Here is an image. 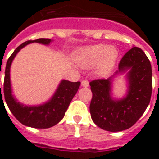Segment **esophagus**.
<instances>
[{
  "label": "esophagus",
  "instance_id": "esophagus-1",
  "mask_svg": "<svg viewBox=\"0 0 159 159\" xmlns=\"http://www.w3.org/2000/svg\"><path fill=\"white\" fill-rule=\"evenodd\" d=\"M89 81L88 80H83L82 81V86L83 87H89Z\"/></svg>",
  "mask_w": 159,
  "mask_h": 159
}]
</instances>
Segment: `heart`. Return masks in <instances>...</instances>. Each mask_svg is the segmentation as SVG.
Instances as JSON below:
<instances>
[{"label":"heart","instance_id":"heart-1","mask_svg":"<svg viewBox=\"0 0 159 159\" xmlns=\"http://www.w3.org/2000/svg\"><path fill=\"white\" fill-rule=\"evenodd\" d=\"M117 52L113 48L107 45H96L85 48L80 52L78 62L83 67L89 68L100 64V71L102 73L109 71L113 66Z\"/></svg>","mask_w":159,"mask_h":159}]
</instances>
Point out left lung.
I'll use <instances>...</instances> for the list:
<instances>
[{"label":"left lung","mask_w":159,"mask_h":159,"mask_svg":"<svg viewBox=\"0 0 159 159\" xmlns=\"http://www.w3.org/2000/svg\"><path fill=\"white\" fill-rule=\"evenodd\" d=\"M128 69L129 89L124 99L114 100L110 95L111 81L95 79L89 85L92 99L89 111L93 122L100 129L110 132L128 129L139 120L150 103L152 81L150 60L137 47H133L123 55L118 64V72Z\"/></svg>","instance_id":"left-lung-1"}]
</instances>
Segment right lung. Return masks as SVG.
Here are the masks:
<instances>
[{
	"label": "right lung",
	"mask_w": 159,
	"mask_h": 159,
	"mask_svg": "<svg viewBox=\"0 0 159 159\" xmlns=\"http://www.w3.org/2000/svg\"><path fill=\"white\" fill-rule=\"evenodd\" d=\"M51 40L48 38H39L36 40H29L19 45L9 57L5 70V77L3 83V93L6 103L19 122L25 126L36 129H48L59 123L65 116L70 101L79 89L80 82L72 83L63 80L59 84L58 89L48 103L39 107H27L23 106L12 95L11 83H10V66L12 59L20 49L31 42H39L42 44H49ZM1 74V73H0ZM0 99L2 100L0 84ZM3 102V100H2ZM4 104V103H3Z\"/></svg>",
	"instance_id": "add662e5"
}]
</instances>
